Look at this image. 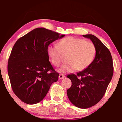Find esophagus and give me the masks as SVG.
I'll return each mask as SVG.
<instances>
[{
	"mask_svg": "<svg viewBox=\"0 0 122 122\" xmlns=\"http://www.w3.org/2000/svg\"><path fill=\"white\" fill-rule=\"evenodd\" d=\"M65 77V76L63 75V74H60L59 76V79H62V78H64Z\"/></svg>",
	"mask_w": 122,
	"mask_h": 122,
	"instance_id": "obj_1",
	"label": "esophagus"
}]
</instances>
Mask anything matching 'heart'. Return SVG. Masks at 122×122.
I'll list each match as a JSON object with an SVG mask.
<instances>
[{"label": "heart", "instance_id": "1", "mask_svg": "<svg viewBox=\"0 0 122 122\" xmlns=\"http://www.w3.org/2000/svg\"><path fill=\"white\" fill-rule=\"evenodd\" d=\"M96 52L92 42L72 36L62 39L58 46L51 45L48 48V55L55 67H59L65 59L67 60L59 69L63 73L86 69L93 62Z\"/></svg>", "mask_w": 122, "mask_h": 122}]
</instances>
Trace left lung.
<instances>
[{"mask_svg":"<svg viewBox=\"0 0 122 122\" xmlns=\"http://www.w3.org/2000/svg\"><path fill=\"white\" fill-rule=\"evenodd\" d=\"M90 39L96 47L93 62L87 68L67 77L71 81L67 90L69 100L76 107L86 109L95 106L104 95L112 77V58L108 48L94 35H83Z\"/></svg>","mask_w":122,"mask_h":122,"instance_id":"1","label":"left lung"}]
</instances>
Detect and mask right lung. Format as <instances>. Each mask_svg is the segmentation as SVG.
<instances>
[{
  "label": "right lung",
  "instance_id": "right-lung-1",
  "mask_svg": "<svg viewBox=\"0 0 122 122\" xmlns=\"http://www.w3.org/2000/svg\"><path fill=\"white\" fill-rule=\"evenodd\" d=\"M65 35L37 28L19 38L12 49L7 66L13 92L28 104L40 102L59 74L49 61V45Z\"/></svg>",
  "mask_w": 122,
  "mask_h": 122
}]
</instances>
